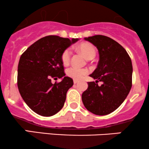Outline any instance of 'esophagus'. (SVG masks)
<instances>
[{"mask_svg":"<svg viewBox=\"0 0 149 149\" xmlns=\"http://www.w3.org/2000/svg\"><path fill=\"white\" fill-rule=\"evenodd\" d=\"M78 82H79V80H73V83H74V84H76V83H78Z\"/></svg>","mask_w":149,"mask_h":149,"instance_id":"obj_1","label":"esophagus"}]
</instances>
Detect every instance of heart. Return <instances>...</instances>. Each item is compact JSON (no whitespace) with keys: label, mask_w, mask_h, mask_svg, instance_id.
Returning <instances> with one entry per match:
<instances>
[{"label":"heart","mask_w":149,"mask_h":149,"mask_svg":"<svg viewBox=\"0 0 149 149\" xmlns=\"http://www.w3.org/2000/svg\"><path fill=\"white\" fill-rule=\"evenodd\" d=\"M77 50L80 52L85 58L88 59H92L96 55V51H95L94 46L90 44V42H81L79 45L76 46ZM71 53L69 49H66L61 54V61L63 64L67 65L69 64L70 59H71ZM89 73L88 69H80L76 67H71L66 70V75L70 78L74 80H80L83 78L85 75Z\"/></svg>","instance_id":"heart-1"}]
</instances>
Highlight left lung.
<instances>
[{"label":"left lung","instance_id":"1","mask_svg":"<svg viewBox=\"0 0 149 149\" xmlns=\"http://www.w3.org/2000/svg\"><path fill=\"white\" fill-rule=\"evenodd\" d=\"M98 49L100 60L82 94L85 107L95 115H108L124 102L132 88V64L127 51L118 42L102 35L85 38ZM102 82L99 86L98 82Z\"/></svg>","mask_w":149,"mask_h":149}]
</instances>
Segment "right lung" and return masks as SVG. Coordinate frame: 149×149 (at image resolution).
Here are the masks:
<instances>
[{
	"label": "right lung",
	"mask_w": 149,
	"mask_h": 149,
	"mask_svg": "<svg viewBox=\"0 0 149 149\" xmlns=\"http://www.w3.org/2000/svg\"><path fill=\"white\" fill-rule=\"evenodd\" d=\"M78 38L47 36L39 39L20 57L17 86L28 107L42 116H51L64 107L66 92L73 86L72 78L65 76L61 54ZM63 77L52 84L51 80Z\"/></svg>",
	"instance_id": "right-lung-1"
}]
</instances>
